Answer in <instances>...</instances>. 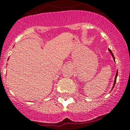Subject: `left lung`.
<instances>
[{
	"label": "left lung",
	"mask_w": 130,
	"mask_h": 130,
	"mask_svg": "<svg viewBox=\"0 0 130 130\" xmlns=\"http://www.w3.org/2000/svg\"><path fill=\"white\" fill-rule=\"evenodd\" d=\"M108 51H109V52L110 53V54H111V56H112V57H113V58L114 61H115V57H114L113 54L112 53V52H111V50H110V49H108ZM117 76H118V71H117V73H116V76H115V80H114V84H113V88H112V89H113L114 86H115V83H116V80H117Z\"/></svg>",
	"instance_id": "obj_1"
}]
</instances>
